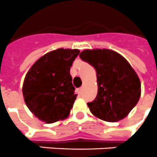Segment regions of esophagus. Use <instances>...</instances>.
Here are the masks:
<instances>
[{"label": "esophagus", "mask_w": 157, "mask_h": 157, "mask_svg": "<svg viewBox=\"0 0 157 157\" xmlns=\"http://www.w3.org/2000/svg\"><path fill=\"white\" fill-rule=\"evenodd\" d=\"M82 88H80V89H77V93H78V94H81V92H82Z\"/></svg>", "instance_id": "34e87169"}]
</instances>
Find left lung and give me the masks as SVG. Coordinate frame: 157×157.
Listing matches in <instances>:
<instances>
[{"instance_id": "left-lung-1", "label": "left lung", "mask_w": 157, "mask_h": 157, "mask_svg": "<svg viewBox=\"0 0 157 157\" xmlns=\"http://www.w3.org/2000/svg\"><path fill=\"white\" fill-rule=\"evenodd\" d=\"M80 57L97 71V96L88 103L92 114L109 122L123 120L141 93L140 81L133 68L121 54L107 48L85 49Z\"/></svg>"}]
</instances>
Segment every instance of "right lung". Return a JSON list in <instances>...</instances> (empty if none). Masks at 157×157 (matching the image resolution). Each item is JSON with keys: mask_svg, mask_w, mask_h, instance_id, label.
<instances>
[{"mask_svg": "<svg viewBox=\"0 0 157 157\" xmlns=\"http://www.w3.org/2000/svg\"><path fill=\"white\" fill-rule=\"evenodd\" d=\"M80 50L58 48L47 52L26 73L22 93L27 107L46 124L68 118L74 94L70 67Z\"/></svg>", "mask_w": 157, "mask_h": 157, "instance_id": "obj_1", "label": "right lung"}]
</instances>
